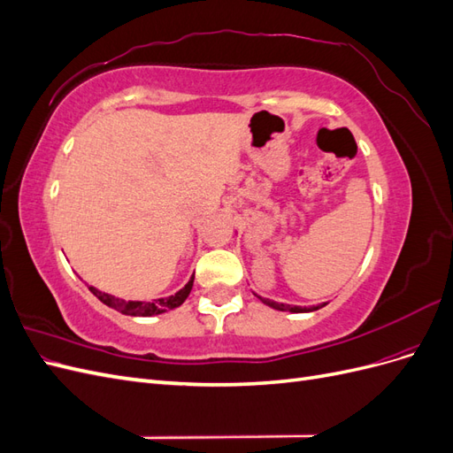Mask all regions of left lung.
I'll list each match as a JSON object with an SVG mask.
<instances>
[{
	"mask_svg": "<svg viewBox=\"0 0 453 453\" xmlns=\"http://www.w3.org/2000/svg\"><path fill=\"white\" fill-rule=\"evenodd\" d=\"M260 300H263V303L266 304V306H270V308H273V310H280V311H293V313H304V311H315V310H319L321 306H311V308H303V306H291V304H281V303H273V300H270V298H263V296H258ZM325 306V304H323Z\"/></svg>",
	"mask_w": 453,
	"mask_h": 453,
	"instance_id": "8db88e82",
	"label": "left lung"
}]
</instances>
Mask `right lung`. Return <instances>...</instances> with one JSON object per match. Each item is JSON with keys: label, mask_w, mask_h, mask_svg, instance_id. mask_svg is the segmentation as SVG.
Returning <instances> with one entry per match:
<instances>
[{"label": "right lung", "mask_w": 453, "mask_h": 453, "mask_svg": "<svg viewBox=\"0 0 453 453\" xmlns=\"http://www.w3.org/2000/svg\"><path fill=\"white\" fill-rule=\"evenodd\" d=\"M193 283H195V276L188 280V283L183 287V289L177 291L175 295L168 296V298H158L155 300V303H140V300H122V298H117L113 295H107V293H102L96 289V287H88L90 293L94 296H98L102 303L109 308H113L120 313L125 315H135V318H150V315H158V313H164V311H170L173 308H180L190 289H193Z\"/></svg>", "instance_id": "add662e5"}]
</instances>
